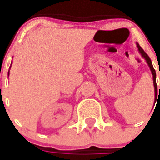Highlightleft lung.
<instances>
[{
    "mask_svg": "<svg viewBox=\"0 0 160 160\" xmlns=\"http://www.w3.org/2000/svg\"><path fill=\"white\" fill-rule=\"evenodd\" d=\"M137 47L138 48V51H139V52L141 53V55L142 57L143 58L146 60L147 63L148 65V67L150 68V70L152 72V80H153V86H154V92H155V98H154V101L156 102L157 100V94H159L160 93V85H159V92H158V88H157V84H156V72H155V69L153 68V66L152 64V61H151V59L148 56V54H147L142 47L139 46V44L137 43Z\"/></svg>",
    "mask_w": 160,
    "mask_h": 160,
    "instance_id": "obj_1",
    "label": "left lung"
}]
</instances>
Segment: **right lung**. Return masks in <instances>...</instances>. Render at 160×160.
<instances>
[{
    "instance_id": "add662e5",
    "label": "right lung",
    "mask_w": 160,
    "mask_h": 160,
    "mask_svg": "<svg viewBox=\"0 0 160 160\" xmlns=\"http://www.w3.org/2000/svg\"><path fill=\"white\" fill-rule=\"evenodd\" d=\"M10 68H11V66H10ZM8 75H9V71H8Z\"/></svg>"
}]
</instances>
